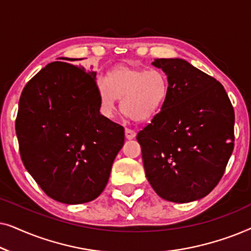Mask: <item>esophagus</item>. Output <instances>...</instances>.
<instances>
[{
	"label": "esophagus",
	"mask_w": 251,
	"mask_h": 251,
	"mask_svg": "<svg viewBox=\"0 0 251 251\" xmlns=\"http://www.w3.org/2000/svg\"><path fill=\"white\" fill-rule=\"evenodd\" d=\"M136 137V131L133 129L126 128V139H132Z\"/></svg>",
	"instance_id": "obj_1"
}]
</instances>
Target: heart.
Instances as JSON below:
<instances>
[{"label":"heart","mask_w":251,"mask_h":251,"mask_svg":"<svg viewBox=\"0 0 251 251\" xmlns=\"http://www.w3.org/2000/svg\"><path fill=\"white\" fill-rule=\"evenodd\" d=\"M102 112L114 114L116 99H122V108L130 119L145 121L156 114L168 96L167 76L160 70L120 65L98 83Z\"/></svg>","instance_id":"obj_1"}]
</instances>
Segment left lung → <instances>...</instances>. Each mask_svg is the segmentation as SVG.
I'll use <instances>...</instances> for the list:
<instances>
[{
	"label": "left lung",
	"instance_id": "obj_1",
	"mask_svg": "<svg viewBox=\"0 0 251 251\" xmlns=\"http://www.w3.org/2000/svg\"><path fill=\"white\" fill-rule=\"evenodd\" d=\"M168 78L161 111L137 133L147 180L164 200L210 193L234 149V109L224 87L183 59H155Z\"/></svg>",
	"mask_w": 251,
	"mask_h": 251
}]
</instances>
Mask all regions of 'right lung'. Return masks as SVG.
<instances>
[{
    "instance_id": "add662e5",
    "label": "right lung",
    "mask_w": 251,
    "mask_h": 251,
    "mask_svg": "<svg viewBox=\"0 0 251 251\" xmlns=\"http://www.w3.org/2000/svg\"><path fill=\"white\" fill-rule=\"evenodd\" d=\"M100 106L96 72L66 61L48 64L24 88L16 118L20 157L53 200L85 203L104 191L125 128Z\"/></svg>"
}]
</instances>
